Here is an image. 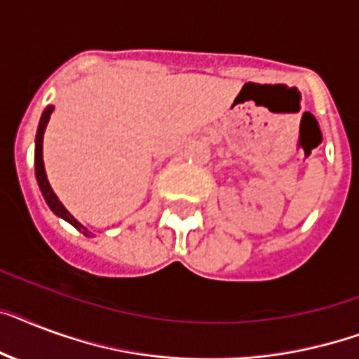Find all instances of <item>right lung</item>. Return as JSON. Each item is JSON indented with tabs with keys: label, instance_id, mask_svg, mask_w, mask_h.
<instances>
[{
	"label": "right lung",
	"instance_id": "1",
	"mask_svg": "<svg viewBox=\"0 0 359 359\" xmlns=\"http://www.w3.org/2000/svg\"><path fill=\"white\" fill-rule=\"evenodd\" d=\"M51 112H53V107H48V109L43 110L42 114V119H40V125H38V133H36V151H34V170H36V180H38V186H40V189H42V195L43 199H46V203L49 205V208L53 210L55 214L58 215V217H62V219H66L68 223H72V225L75 226V229L83 230V234L88 236V230L84 229L81 223H79L77 219H75L74 215L69 214L68 210L64 208L62 203L58 201V197L55 195V191L51 189V186H49V180L48 177H46V170H43V158H42V142H43V133H46V127H48V121H49V116H51Z\"/></svg>",
	"mask_w": 359,
	"mask_h": 359
}]
</instances>
